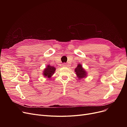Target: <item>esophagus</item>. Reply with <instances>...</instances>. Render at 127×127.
<instances>
[{"label": "esophagus", "mask_w": 127, "mask_h": 127, "mask_svg": "<svg viewBox=\"0 0 127 127\" xmlns=\"http://www.w3.org/2000/svg\"><path fill=\"white\" fill-rule=\"evenodd\" d=\"M62 66H63V67H66V66H67V64H66V63H63L62 64Z\"/></svg>", "instance_id": "1"}]
</instances>
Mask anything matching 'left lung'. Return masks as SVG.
<instances>
[{
	"instance_id": "obj_1",
	"label": "left lung",
	"mask_w": 127,
	"mask_h": 127,
	"mask_svg": "<svg viewBox=\"0 0 127 127\" xmlns=\"http://www.w3.org/2000/svg\"><path fill=\"white\" fill-rule=\"evenodd\" d=\"M75 72L79 79H82L87 77V72L82 67V66L80 64H78L77 67L75 69Z\"/></svg>"
}]
</instances>
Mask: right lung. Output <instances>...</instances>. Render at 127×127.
<instances>
[{
    "label": "right lung",
    "instance_id": "obj_1",
    "mask_svg": "<svg viewBox=\"0 0 127 127\" xmlns=\"http://www.w3.org/2000/svg\"><path fill=\"white\" fill-rule=\"evenodd\" d=\"M56 68L53 66L48 65L46 66V68L44 69L43 71V76L45 77H47L48 78L51 77V76L54 74L56 71Z\"/></svg>",
    "mask_w": 127,
    "mask_h": 127
}]
</instances>
